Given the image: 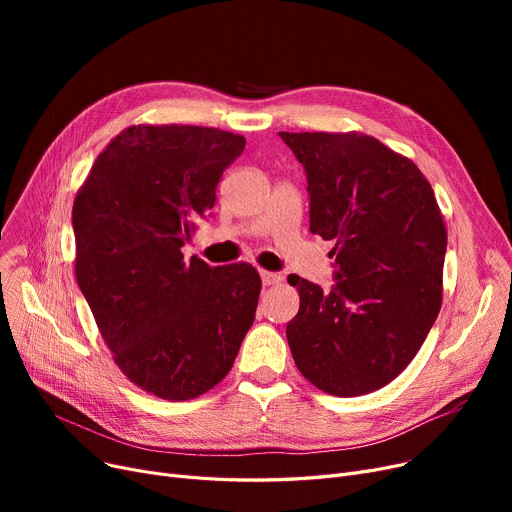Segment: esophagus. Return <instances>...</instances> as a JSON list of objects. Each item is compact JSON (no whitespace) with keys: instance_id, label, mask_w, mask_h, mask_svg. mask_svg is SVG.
I'll list each match as a JSON object with an SVG mask.
<instances>
[{"instance_id":"obj_1","label":"esophagus","mask_w":512,"mask_h":512,"mask_svg":"<svg viewBox=\"0 0 512 512\" xmlns=\"http://www.w3.org/2000/svg\"><path fill=\"white\" fill-rule=\"evenodd\" d=\"M261 282H263V286H274V284L282 282V276L274 274V272H261Z\"/></svg>"}]
</instances>
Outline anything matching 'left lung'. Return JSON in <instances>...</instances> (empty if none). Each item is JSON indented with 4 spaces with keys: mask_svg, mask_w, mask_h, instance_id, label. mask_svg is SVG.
<instances>
[{
    "mask_svg": "<svg viewBox=\"0 0 512 512\" xmlns=\"http://www.w3.org/2000/svg\"><path fill=\"white\" fill-rule=\"evenodd\" d=\"M303 164L309 230L334 240L330 290L288 278L301 307L286 326L294 363L334 396L390 384L442 305L446 228L411 159L361 132H278Z\"/></svg>",
    "mask_w": 512,
    "mask_h": 512,
    "instance_id": "obj_1",
    "label": "left lung"
}]
</instances>
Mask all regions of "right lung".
Instances as JSON below:
<instances>
[{
	"label": "right lung",
	"mask_w": 512,
	"mask_h": 512,
	"mask_svg": "<svg viewBox=\"0 0 512 512\" xmlns=\"http://www.w3.org/2000/svg\"><path fill=\"white\" fill-rule=\"evenodd\" d=\"M245 137L207 126L122 130L74 199L76 280L126 378L164 400H191L232 369L253 326V265L184 261Z\"/></svg>",
	"instance_id": "1"
}]
</instances>
